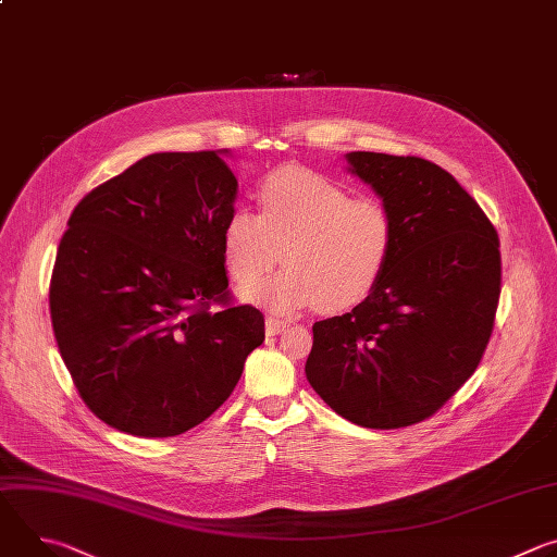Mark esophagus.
Listing matches in <instances>:
<instances>
[{"instance_id": "esophagus-1", "label": "esophagus", "mask_w": 557, "mask_h": 557, "mask_svg": "<svg viewBox=\"0 0 557 557\" xmlns=\"http://www.w3.org/2000/svg\"><path fill=\"white\" fill-rule=\"evenodd\" d=\"M286 329H288V326H286V322L275 320V317H269V320H267V335H269V337H275V335L284 333Z\"/></svg>"}]
</instances>
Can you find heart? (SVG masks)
<instances>
[{
  "mask_svg": "<svg viewBox=\"0 0 557 557\" xmlns=\"http://www.w3.org/2000/svg\"><path fill=\"white\" fill-rule=\"evenodd\" d=\"M260 213L235 207L222 228V258L237 284H252L283 251L287 269L240 297L271 312L308 306L342 312L366 301L381 284L396 243L389 209L310 170L286 165L258 191Z\"/></svg>",
  "mask_w": 557,
  "mask_h": 557,
  "instance_id": "1",
  "label": "heart"
}]
</instances>
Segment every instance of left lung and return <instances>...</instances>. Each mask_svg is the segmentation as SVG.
<instances>
[{
    "label": "left lung",
    "mask_w": 557,
    "mask_h": 557,
    "mask_svg": "<svg viewBox=\"0 0 557 557\" xmlns=\"http://www.w3.org/2000/svg\"><path fill=\"white\" fill-rule=\"evenodd\" d=\"M344 158L389 209L396 243L376 290L312 326L306 379L355 425L408 428L445 406L481 363L500 297L498 233L425 158Z\"/></svg>",
    "instance_id": "obj_1"
}]
</instances>
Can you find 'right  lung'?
<instances>
[{"instance_id": "add662e5", "label": "right lung", "mask_w": 557, "mask_h": 557, "mask_svg": "<svg viewBox=\"0 0 557 557\" xmlns=\"http://www.w3.org/2000/svg\"><path fill=\"white\" fill-rule=\"evenodd\" d=\"M226 156L149 153L67 220L50 282L52 331L82 399L119 432L168 438L196 428L264 342V314L228 306L222 228L237 181Z\"/></svg>"}]
</instances>
